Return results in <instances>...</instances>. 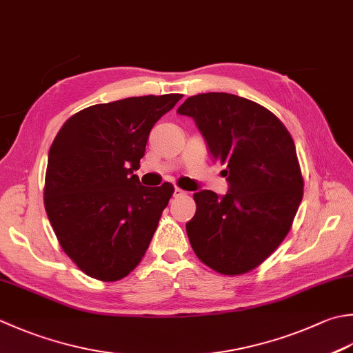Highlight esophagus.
<instances>
[{"label": "esophagus", "mask_w": 353, "mask_h": 353, "mask_svg": "<svg viewBox=\"0 0 353 353\" xmlns=\"http://www.w3.org/2000/svg\"><path fill=\"white\" fill-rule=\"evenodd\" d=\"M183 196H186V191H183L182 188H179L177 186V188L174 190V197H183Z\"/></svg>", "instance_id": "1"}]
</instances>
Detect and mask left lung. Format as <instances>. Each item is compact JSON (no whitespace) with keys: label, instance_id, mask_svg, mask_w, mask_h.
<instances>
[{"label":"left lung","instance_id":"1","mask_svg":"<svg viewBox=\"0 0 353 353\" xmlns=\"http://www.w3.org/2000/svg\"><path fill=\"white\" fill-rule=\"evenodd\" d=\"M177 113L196 121L230 182L223 197L210 190L192 196V250L219 274L250 272L285 240L301 203L305 181L292 136L268 108L230 93L191 96Z\"/></svg>","mask_w":353,"mask_h":353}]
</instances>
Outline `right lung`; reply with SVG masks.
Wrapping results in <instances>:
<instances>
[{
	"label": "right lung",
	"instance_id": "obj_1",
	"mask_svg": "<svg viewBox=\"0 0 353 353\" xmlns=\"http://www.w3.org/2000/svg\"><path fill=\"white\" fill-rule=\"evenodd\" d=\"M182 94L96 103L68 117L48 151L44 206L59 245L88 277L117 281L141 263L174 192L133 171L150 131Z\"/></svg>",
	"mask_w": 353,
	"mask_h": 353
}]
</instances>
